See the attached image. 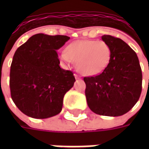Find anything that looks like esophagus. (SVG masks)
<instances>
[{"label":"esophagus","instance_id":"34e87169","mask_svg":"<svg viewBox=\"0 0 149 149\" xmlns=\"http://www.w3.org/2000/svg\"><path fill=\"white\" fill-rule=\"evenodd\" d=\"M75 77H76V79H80V77H79V76H78L77 74H75Z\"/></svg>","mask_w":149,"mask_h":149}]
</instances>
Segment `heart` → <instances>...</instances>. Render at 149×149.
Here are the masks:
<instances>
[{
	"instance_id": "1",
	"label": "heart",
	"mask_w": 149,
	"mask_h": 149,
	"mask_svg": "<svg viewBox=\"0 0 149 149\" xmlns=\"http://www.w3.org/2000/svg\"><path fill=\"white\" fill-rule=\"evenodd\" d=\"M61 58L67 63L77 62V69L83 74L95 76L107 67L111 50L103 41L78 40L70 43L66 51L61 52Z\"/></svg>"
}]
</instances>
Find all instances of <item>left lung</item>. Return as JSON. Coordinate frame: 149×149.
I'll return each instance as SVG.
<instances>
[{
	"instance_id": "8db88e82",
	"label": "left lung",
	"mask_w": 149,
	"mask_h": 149,
	"mask_svg": "<svg viewBox=\"0 0 149 149\" xmlns=\"http://www.w3.org/2000/svg\"><path fill=\"white\" fill-rule=\"evenodd\" d=\"M111 50L107 67L100 74L84 77L86 101L97 114L118 117L135 105L141 93L142 72L135 52L120 38L101 37Z\"/></svg>"
}]
</instances>
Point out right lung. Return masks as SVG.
I'll return each mask as SVG.
<instances>
[{
    "instance_id": "add662e5",
    "label": "right lung",
    "mask_w": 149,
    "mask_h": 149,
    "mask_svg": "<svg viewBox=\"0 0 149 149\" xmlns=\"http://www.w3.org/2000/svg\"><path fill=\"white\" fill-rule=\"evenodd\" d=\"M70 38L36 34L15 52L10 65V96L25 115L44 119L62 111L64 95L76 79L72 71L60 68L56 50Z\"/></svg>"
}]
</instances>
